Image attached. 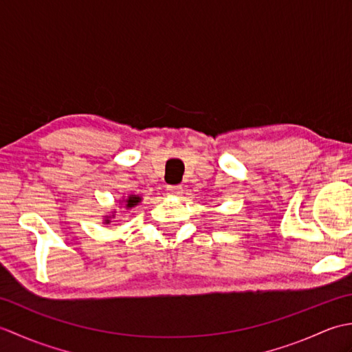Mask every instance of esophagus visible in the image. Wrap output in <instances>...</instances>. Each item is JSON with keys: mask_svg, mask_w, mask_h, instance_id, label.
Listing matches in <instances>:
<instances>
[{"mask_svg": "<svg viewBox=\"0 0 352 352\" xmlns=\"http://www.w3.org/2000/svg\"><path fill=\"white\" fill-rule=\"evenodd\" d=\"M166 192H168V195H170V197H180L183 193V188H182V186H168Z\"/></svg>", "mask_w": 352, "mask_h": 352, "instance_id": "esophagus-1", "label": "esophagus"}]
</instances>
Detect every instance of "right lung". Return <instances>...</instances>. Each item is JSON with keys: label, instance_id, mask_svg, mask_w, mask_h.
I'll use <instances>...</instances> for the list:
<instances>
[{"label": "right lung", "instance_id": "add662e5", "mask_svg": "<svg viewBox=\"0 0 352 352\" xmlns=\"http://www.w3.org/2000/svg\"><path fill=\"white\" fill-rule=\"evenodd\" d=\"M139 203H142V197H139V195H129V197H125V198H122V199H119V204L124 206V207L126 208V210H130V208L136 207ZM115 213H116V210H113L110 214L104 216L102 223H110L111 219L115 218Z\"/></svg>", "mask_w": 352, "mask_h": 352}]
</instances>
